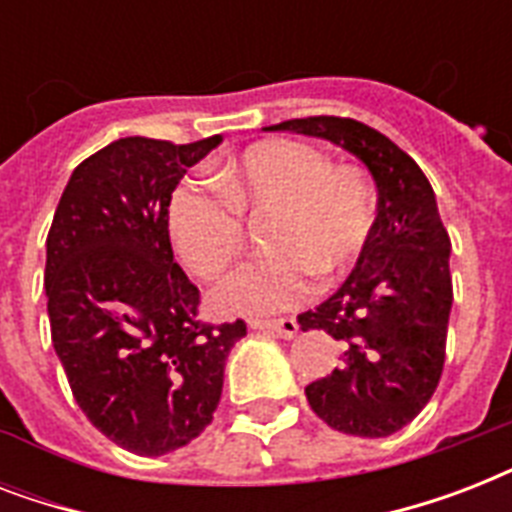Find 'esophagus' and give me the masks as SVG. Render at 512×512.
Wrapping results in <instances>:
<instances>
[{"instance_id": "obj_1", "label": "esophagus", "mask_w": 512, "mask_h": 512, "mask_svg": "<svg viewBox=\"0 0 512 512\" xmlns=\"http://www.w3.org/2000/svg\"><path fill=\"white\" fill-rule=\"evenodd\" d=\"M249 327L263 329V332L279 335L284 337V340H292V337L297 335L300 324H297L295 319H255V321H249Z\"/></svg>"}]
</instances>
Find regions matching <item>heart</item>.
I'll return each instance as SVG.
<instances>
[{
    "label": "heart",
    "mask_w": 512,
    "mask_h": 512,
    "mask_svg": "<svg viewBox=\"0 0 512 512\" xmlns=\"http://www.w3.org/2000/svg\"><path fill=\"white\" fill-rule=\"evenodd\" d=\"M212 185L185 180L167 207V231L180 263L217 279L244 241V217L265 215L271 252L241 263L212 292L233 316L287 311L303 303L313 271L337 276L358 260L377 225V188L353 164H332L303 140H263L212 167Z\"/></svg>",
    "instance_id": "heart-1"
}]
</instances>
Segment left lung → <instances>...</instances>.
<instances>
[{
  "mask_svg": "<svg viewBox=\"0 0 512 512\" xmlns=\"http://www.w3.org/2000/svg\"><path fill=\"white\" fill-rule=\"evenodd\" d=\"M265 130L332 140L356 154L377 183V225L356 268L297 321L303 332L324 329L345 342L342 366L305 388L313 412L348 436H390L422 412L444 372L452 241L436 193L412 156L356 119L308 116Z\"/></svg>",
  "mask_w": 512,
  "mask_h": 512,
  "instance_id": "obj_1",
  "label": "left lung"
}]
</instances>
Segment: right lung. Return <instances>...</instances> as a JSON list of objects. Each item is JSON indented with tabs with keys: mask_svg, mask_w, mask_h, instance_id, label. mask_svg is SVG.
<instances>
[{
	"mask_svg": "<svg viewBox=\"0 0 512 512\" xmlns=\"http://www.w3.org/2000/svg\"><path fill=\"white\" fill-rule=\"evenodd\" d=\"M220 140L100 148L74 170L47 233V313L71 393L103 436L143 457L207 428L225 358L247 335L241 319H201L167 231L175 185Z\"/></svg>",
	"mask_w": 512,
	"mask_h": 512,
	"instance_id": "right-lung-1",
	"label": "right lung"
}]
</instances>
